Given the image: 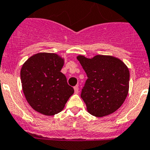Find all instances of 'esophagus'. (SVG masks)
Segmentation results:
<instances>
[{
    "label": "esophagus",
    "mask_w": 150,
    "mask_h": 150,
    "mask_svg": "<svg viewBox=\"0 0 150 150\" xmlns=\"http://www.w3.org/2000/svg\"><path fill=\"white\" fill-rule=\"evenodd\" d=\"M74 90H75V93H79V86H75V87H74Z\"/></svg>",
    "instance_id": "obj_1"
}]
</instances>
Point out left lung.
<instances>
[{"label": "left lung", "instance_id": "8db88e82", "mask_svg": "<svg viewBox=\"0 0 150 150\" xmlns=\"http://www.w3.org/2000/svg\"><path fill=\"white\" fill-rule=\"evenodd\" d=\"M77 59L88 78L81 94L88 112L103 117L118 110L129 91L130 71L125 62L109 55Z\"/></svg>", "mask_w": 150, "mask_h": 150}]
</instances>
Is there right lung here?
Listing matches in <instances>:
<instances>
[{
  "instance_id": "add662e5",
  "label": "right lung",
  "mask_w": 150,
  "mask_h": 150,
  "mask_svg": "<svg viewBox=\"0 0 150 150\" xmlns=\"http://www.w3.org/2000/svg\"><path fill=\"white\" fill-rule=\"evenodd\" d=\"M65 59L53 53H38L30 57L21 68L22 88L31 107L51 116L64 109L74 93L61 72Z\"/></svg>"
}]
</instances>
